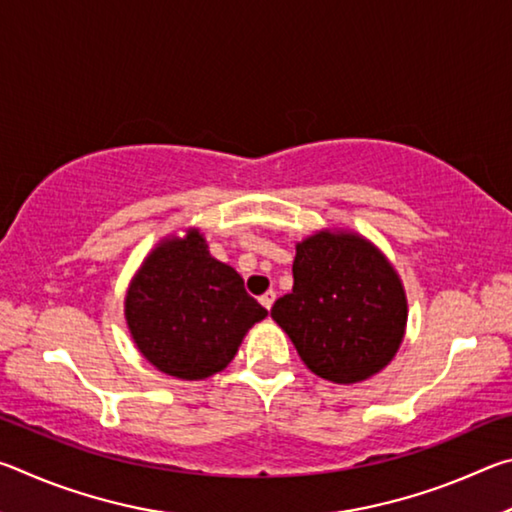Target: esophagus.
<instances>
[{
    "mask_svg": "<svg viewBox=\"0 0 512 512\" xmlns=\"http://www.w3.org/2000/svg\"><path fill=\"white\" fill-rule=\"evenodd\" d=\"M259 302H262V305L266 307V309H271L273 307V302H275V291H266L262 298H259Z\"/></svg>",
    "mask_w": 512,
    "mask_h": 512,
    "instance_id": "34e87169",
    "label": "esophagus"
}]
</instances>
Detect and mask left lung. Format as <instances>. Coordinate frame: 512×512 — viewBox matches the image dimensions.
Returning <instances> with one entry per match:
<instances>
[{"label":"left lung","mask_w":512,"mask_h":512,"mask_svg":"<svg viewBox=\"0 0 512 512\" xmlns=\"http://www.w3.org/2000/svg\"><path fill=\"white\" fill-rule=\"evenodd\" d=\"M271 316L314 375L357 384L400 348L406 296L388 259L359 235L318 232L296 246L293 291Z\"/></svg>","instance_id":"left-lung-1"}]
</instances>
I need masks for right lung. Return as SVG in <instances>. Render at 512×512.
I'll use <instances>...</instances> for the list:
<instances>
[{
  "mask_svg": "<svg viewBox=\"0 0 512 512\" xmlns=\"http://www.w3.org/2000/svg\"><path fill=\"white\" fill-rule=\"evenodd\" d=\"M266 314L235 268L207 253L198 230L162 241L126 293L137 348L158 370L187 381L228 366L248 329Z\"/></svg>",
  "mask_w": 512,
  "mask_h": 512,
  "instance_id": "right-lung-1",
  "label": "right lung"
}]
</instances>
